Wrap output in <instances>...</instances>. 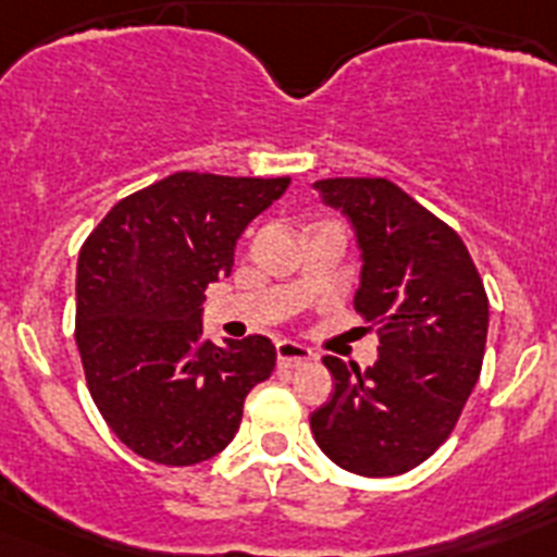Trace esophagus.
<instances>
[{"label": "esophagus", "mask_w": 557, "mask_h": 557, "mask_svg": "<svg viewBox=\"0 0 557 557\" xmlns=\"http://www.w3.org/2000/svg\"><path fill=\"white\" fill-rule=\"evenodd\" d=\"M275 354H278V366L282 368H304L314 359V354L309 351L307 346L293 343V339H282V343L275 346Z\"/></svg>", "instance_id": "obj_1"}]
</instances>
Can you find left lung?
I'll return each mask as SVG.
<instances>
[{
    "label": "left lung",
    "instance_id": "left-lung-1",
    "mask_svg": "<svg viewBox=\"0 0 557 557\" xmlns=\"http://www.w3.org/2000/svg\"><path fill=\"white\" fill-rule=\"evenodd\" d=\"M357 234L354 309L379 326L368 371L323 357L334 393L309 418L323 455L362 476L416 469L455 430L480 379L488 295L455 228L387 178L318 181Z\"/></svg>",
    "mask_w": 557,
    "mask_h": 557
}]
</instances>
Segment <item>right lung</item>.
I'll return each instance as SVG.
<instances>
[{
  "mask_svg": "<svg viewBox=\"0 0 557 557\" xmlns=\"http://www.w3.org/2000/svg\"><path fill=\"white\" fill-rule=\"evenodd\" d=\"M289 178L175 172L108 211L77 256L75 339L111 432L139 457L195 466L234 441L250 387L273 373L262 334L203 337L206 287Z\"/></svg>",
  "mask_w": 557,
  "mask_h": 557,
  "instance_id": "1",
  "label": "right lung"
}]
</instances>
